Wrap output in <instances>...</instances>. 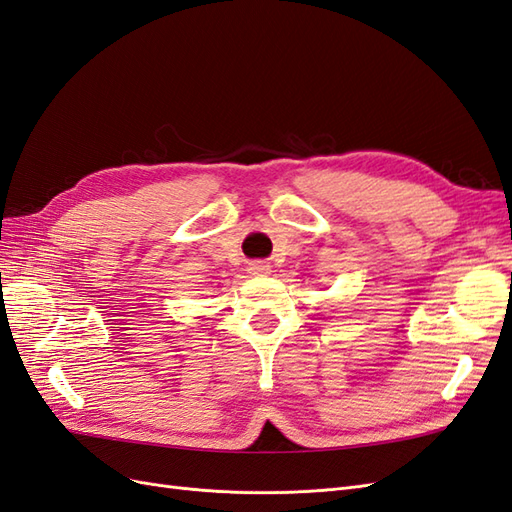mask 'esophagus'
Masks as SVG:
<instances>
[{
	"label": "esophagus",
	"mask_w": 512,
	"mask_h": 512,
	"mask_svg": "<svg viewBox=\"0 0 512 512\" xmlns=\"http://www.w3.org/2000/svg\"><path fill=\"white\" fill-rule=\"evenodd\" d=\"M250 273L252 275H267V273H271V267L267 265V262H252Z\"/></svg>",
	"instance_id": "obj_1"
}]
</instances>
